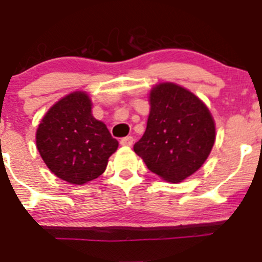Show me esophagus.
<instances>
[{
    "instance_id": "esophagus-1",
    "label": "esophagus",
    "mask_w": 262,
    "mask_h": 262,
    "mask_svg": "<svg viewBox=\"0 0 262 262\" xmlns=\"http://www.w3.org/2000/svg\"><path fill=\"white\" fill-rule=\"evenodd\" d=\"M133 137L132 136H128V137H124V138H121V141H120V143H121L122 146H132L133 145Z\"/></svg>"
}]
</instances>
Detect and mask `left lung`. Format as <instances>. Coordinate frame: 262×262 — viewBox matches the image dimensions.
I'll return each mask as SVG.
<instances>
[{
    "label": "left lung",
    "instance_id": "1",
    "mask_svg": "<svg viewBox=\"0 0 262 262\" xmlns=\"http://www.w3.org/2000/svg\"><path fill=\"white\" fill-rule=\"evenodd\" d=\"M150 115L133 148L147 168L169 183H180L207 159L215 125L206 105L175 83H160L150 94Z\"/></svg>",
    "mask_w": 262,
    "mask_h": 262
}]
</instances>
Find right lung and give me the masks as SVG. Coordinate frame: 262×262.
I'll return each mask as SVG.
<instances>
[{"instance_id": "obj_1", "label": "right lung", "mask_w": 262, "mask_h": 262, "mask_svg": "<svg viewBox=\"0 0 262 262\" xmlns=\"http://www.w3.org/2000/svg\"><path fill=\"white\" fill-rule=\"evenodd\" d=\"M36 146L47 167L70 184H82L105 171L119 142L91 115L87 94L75 91L47 112L36 132Z\"/></svg>"}]
</instances>
